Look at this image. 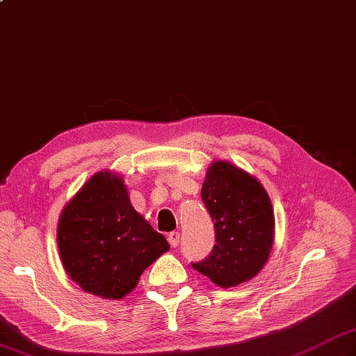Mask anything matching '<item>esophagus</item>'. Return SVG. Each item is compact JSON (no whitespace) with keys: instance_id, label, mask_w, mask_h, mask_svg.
<instances>
[{"instance_id":"esophagus-1","label":"esophagus","mask_w":356,"mask_h":356,"mask_svg":"<svg viewBox=\"0 0 356 356\" xmlns=\"http://www.w3.org/2000/svg\"><path fill=\"white\" fill-rule=\"evenodd\" d=\"M168 241L171 248H177L179 243H180V234L179 232H171L168 236Z\"/></svg>"}]
</instances>
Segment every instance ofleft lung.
Listing matches in <instances>:
<instances>
[{
    "label": "left lung",
    "mask_w": 356,
    "mask_h": 356,
    "mask_svg": "<svg viewBox=\"0 0 356 356\" xmlns=\"http://www.w3.org/2000/svg\"><path fill=\"white\" fill-rule=\"evenodd\" d=\"M202 200L214 222L217 243L193 268L220 287L249 282L266 264L274 245L275 217L266 190L245 170L214 161L202 185Z\"/></svg>",
    "instance_id": "8db88e82"
}]
</instances>
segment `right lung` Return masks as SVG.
Listing matches in <instances>:
<instances>
[{"instance_id":"obj_1","label":"right lung","mask_w":356,"mask_h":356,"mask_svg":"<svg viewBox=\"0 0 356 356\" xmlns=\"http://www.w3.org/2000/svg\"><path fill=\"white\" fill-rule=\"evenodd\" d=\"M56 241L67 275L107 300L130 293L142 272L170 249L133 208L124 179L110 170L93 174L64 207Z\"/></svg>"}]
</instances>
